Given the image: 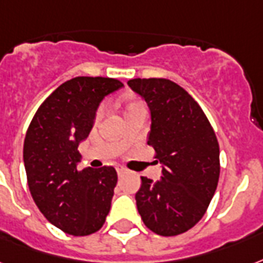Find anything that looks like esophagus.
<instances>
[{
	"mask_svg": "<svg viewBox=\"0 0 263 263\" xmlns=\"http://www.w3.org/2000/svg\"><path fill=\"white\" fill-rule=\"evenodd\" d=\"M125 172H127V170H125V168H124V167H117L118 176H123L124 174H125Z\"/></svg>",
	"mask_w": 263,
	"mask_h": 263,
	"instance_id": "34e87169",
	"label": "esophagus"
}]
</instances>
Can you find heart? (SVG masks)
<instances>
[{"mask_svg":"<svg viewBox=\"0 0 263 263\" xmlns=\"http://www.w3.org/2000/svg\"><path fill=\"white\" fill-rule=\"evenodd\" d=\"M139 109H145V106H143V103H142L140 100L131 99V100H128L127 103H125V113H127V111H132V110H139ZM102 114H103V109L100 107V109L98 110V113H96V117L99 118Z\"/></svg>","mask_w":263,"mask_h":263,"instance_id":"heart-1","label":"heart"}]
</instances>
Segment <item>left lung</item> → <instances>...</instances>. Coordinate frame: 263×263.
<instances>
[{
	"instance_id": "1",
	"label": "left lung",
	"mask_w": 263,
	"mask_h": 263,
	"mask_svg": "<svg viewBox=\"0 0 263 263\" xmlns=\"http://www.w3.org/2000/svg\"><path fill=\"white\" fill-rule=\"evenodd\" d=\"M152 113L147 145L163 164L161 179L140 176L135 194L140 218L160 236L192 229L207 211L219 179V145L198 103L167 78L128 81Z\"/></svg>"
}]
</instances>
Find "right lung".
<instances>
[{
    "label": "right lung",
    "instance_id": "1",
    "mask_svg": "<svg viewBox=\"0 0 263 263\" xmlns=\"http://www.w3.org/2000/svg\"><path fill=\"white\" fill-rule=\"evenodd\" d=\"M124 84L109 77H76L58 87L29 125L23 161L30 193L52 225L73 236L103 226L117 172L113 167L77 170L80 142L87 139L98 106Z\"/></svg>",
    "mask_w": 263,
    "mask_h": 263
}]
</instances>
